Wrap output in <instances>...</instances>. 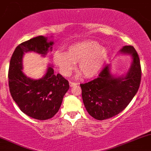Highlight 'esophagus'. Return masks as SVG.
I'll list each match as a JSON object with an SVG mask.
<instances>
[{
	"label": "esophagus",
	"instance_id": "1",
	"mask_svg": "<svg viewBox=\"0 0 151 151\" xmlns=\"http://www.w3.org/2000/svg\"><path fill=\"white\" fill-rule=\"evenodd\" d=\"M77 84H78L77 83H76V82H73V81H70V85L71 87H72V86H77Z\"/></svg>",
	"mask_w": 151,
	"mask_h": 151
}]
</instances>
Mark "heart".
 Listing matches in <instances>:
<instances>
[{
	"mask_svg": "<svg viewBox=\"0 0 151 151\" xmlns=\"http://www.w3.org/2000/svg\"><path fill=\"white\" fill-rule=\"evenodd\" d=\"M108 58V52L96 41H79L67 47L65 52H55L53 61L60 73L70 76L78 63L77 70L83 77L90 79L96 77L103 68Z\"/></svg>",
	"mask_w": 151,
	"mask_h": 151,
	"instance_id": "1",
	"label": "heart"
}]
</instances>
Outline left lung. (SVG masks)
<instances>
[{
    "mask_svg": "<svg viewBox=\"0 0 151 151\" xmlns=\"http://www.w3.org/2000/svg\"><path fill=\"white\" fill-rule=\"evenodd\" d=\"M122 53L131 54L132 65L125 77L115 78L106 65L99 77L81 84L84 106L93 119L102 121L110 119L124 110L139 89L141 67L138 53L133 46H124Z\"/></svg>",
    "mask_w": 151,
    "mask_h": 151,
    "instance_id": "1",
    "label": "left lung"
}]
</instances>
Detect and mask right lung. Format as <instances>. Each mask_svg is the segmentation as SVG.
I'll return each instance as SVG.
<instances>
[{"label":"right lung","mask_w":151,"mask_h":151,"mask_svg":"<svg viewBox=\"0 0 151 151\" xmlns=\"http://www.w3.org/2000/svg\"><path fill=\"white\" fill-rule=\"evenodd\" d=\"M53 42L44 36L32 38L15 48L10 61L8 85L10 92L20 110L37 120H47L55 115L62 104L64 96L70 88L68 81L61 74H55L52 67L37 80L27 77L22 72L24 53L35 52L45 56L52 50Z\"/></svg>","instance_id":"right-lung-1"}]
</instances>
